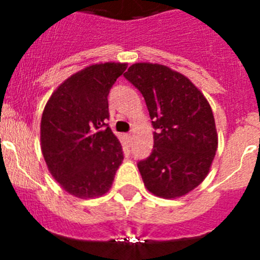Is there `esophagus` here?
<instances>
[{
  "mask_svg": "<svg viewBox=\"0 0 260 260\" xmlns=\"http://www.w3.org/2000/svg\"><path fill=\"white\" fill-rule=\"evenodd\" d=\"M126 137H127V139H130V138H132V133H130V134L126 135Z\"/></svg>",
  "mask_w": 260,
  "mask_h": 260,
  "instance_id": "esophagus-1",
  "label": "esophagus"
}]
</instances>
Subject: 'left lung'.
Segmentation results:
<instances>
[{
    "mask_svg": "<svg viewBox=\"0 0 260 260\" xmlns=\"http://www.w3.org/2000/svg\"><path fill=\"white\" fill-rule=\"evenodd\" d=\"M123 77L143 95L155 128L152 153L138 162L144 186L160 198H180L203 182L217 150L210 103L168 66L138 62Z\"/></svg>",
    "mask_w": 260,
    "mask_h": 260,
    "instance_id": "left-lung-1",
    "label": "left lung"
}]
</instances>
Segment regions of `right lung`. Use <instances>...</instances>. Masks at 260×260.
<instances>
[{
  "instance_id": "right-lung-1",
  "label": "right lung",
  "mask_w": 260,
  "mask_h": 260,
  "mask_svg": "<svg viewBox=\"0 0 260 260\" xmlns=\"http://www.w3.org/2000/svg\"><path fill=\"white\" fill-rule=\"evenodd\" d=\"M127 63L84 68L52 93L40 123L41 152L53 178L80 199L109 191L122 164L121 143L108 126V95Z\"/></svg>"
}]
</instances>
